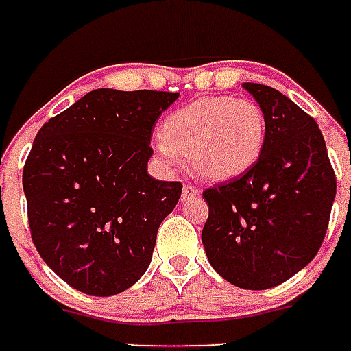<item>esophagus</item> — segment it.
I'll return each instance as SVG.
<instances>
[{
    "mask_svg": "<svg viewBox=\"0 0 351 351\" xmlns=\"http://www.w3.org/2000/svg\"><path fill=\"white\" fill-rule=\"evenodd\" d=\"M199 195V188L191 186V184H186L182 188V201H190V199H195Z\"/></svg>",
    "mask_w": 351,
    "mask_h": 351,
    "instance_id": "34e87169",
    "label": "esophagus"
}]
</instances>
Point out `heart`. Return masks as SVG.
Masks as SVG:
<instances>
[{
	"mask_svg": "<svg viewBox=\"0 0 351 351\" xmlns=\"http://www.w3.org/2000/svg\"><path fill=\"white\" fill-rule=\"evenodd\" d=\"M263 143L265 114L258 103L221 95L193 101L169 116L156 152L167 165L188 158L199 178L220 182L248 171Z\"/></svg>",
	"mask_w": 351,
	"mask_h": 351,
	"instance_id": "b5f03b06",
	"label": "heart"
}]
</instances>
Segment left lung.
Returning a JSON list of instances; mask_svg holds the SVG:
<instances>
[{
    "label": "left lung",
    "mask_w": 351,
    "mask_h": 351,
    "mask_svg": "<svg viewBox=\"0 0 351 351\" xmlns=\"http://www.w3.org/2000/svg\"><path fill=\"white\" fill-rule=\"evenodd\" d=\"M243 86L265 114L263 150L246 173L203 191L201 241L214 271L233 286L269 289L317 254L337 176L312 116L274 88Z\"/></svg>",
    "instance_id": "obj_1"
}]
</instances>
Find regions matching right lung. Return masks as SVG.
I'll return each instance as SVG.
<instances>
[{"instance_id":"right-lung-1","label":"right lung","mask_w":351,"mask_h":351,"mask_svg":"<svg viewBox=\"0 0 351 351\" xmlns=\"http://www.w3.org/2000/svg\"><path fill=\"white\" fill-rule=\"evenodd\" d=\"M176 92L93 90L43 125L22 184L39 256L93 297L131 287L150 265L182 184L146 173L154 125Z\"/></svg>"}]
</instances>
